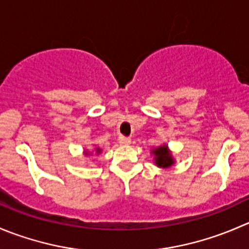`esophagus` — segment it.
Segmentation results:
<instances>
[{
	"mask_svg": "<svg viewBox=\"0 0 249 249\" xmlns=\"http://www.w3.org/2000/svg\"><path fill=\"white\" fill-rule=\"evenodd\" d=\"M119 143L123 144V146H127V144L131 143V139H130V137L120 136L119 137Z\"/></svg>",
	"mask_w": 249,
	"mask_h": 249,
	"instance_id": "esophagus-1",
	"label": "esophagus"
}]
</instances>
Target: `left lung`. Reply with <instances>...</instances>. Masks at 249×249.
Here are the masks:
<instances>
[{
    "instance_id": "1",
    "label": "left lung",
    "mask_w": 249,
    "mask_h": 249,
    "mask_svg": "<svg viewBox=\"0 0 249 249\" xmlns=\"http://www.w3.org/2000/svg\"><path fill=\"white\" fill-rule=\"evenodd\" d=\"M152 154H154V161H156V165L159 166V168H169L175 161L166 144L153 148L152 149Z\"/></svg>"
}]
</instances>
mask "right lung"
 <instances>
[{
	"label": "right lung",
	"mask_w": 249,
	"mask_h": 249,
	"mask_svg": "<svg viewBox=\"0 0 249 249\" xmlns=\"http://www.w3.org/2000/svg\"><path fill=\"white\" fill-rule=\"evenodd\" d=\"M100 152H101V148H96V153H100ZM86 154H88V153H86Z\"/></svg>",
	"instance_id": "1"
}]
</instances>
